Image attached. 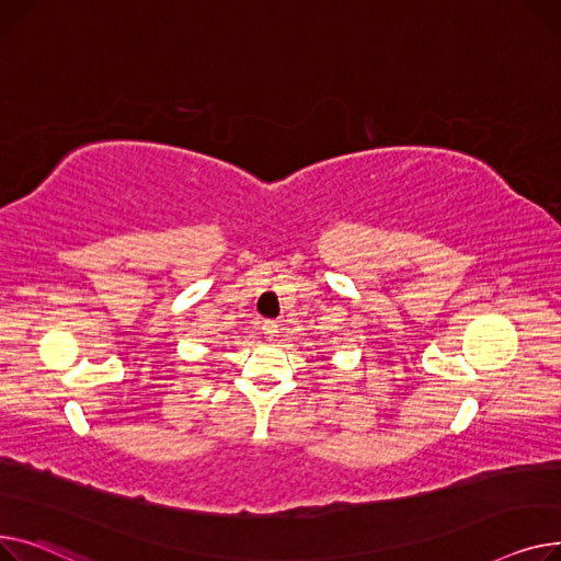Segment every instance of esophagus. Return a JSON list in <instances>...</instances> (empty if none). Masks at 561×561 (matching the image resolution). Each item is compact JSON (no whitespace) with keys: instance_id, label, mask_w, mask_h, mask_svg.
Instances as JSON below:
<instances>
[{"instance_id":"esophagus-1","label":"esophagus","mask_w":561,"mask_h":561,"mask_svg":"<svg viewBox=\"0 0 561 561\" xmlns=\"http://www.w3.org/2000/svg\"><path fill=\"white\" fill-rule=\"evenodd\" d=\"M262 331H265L267 340H276L278 337V321H265V325H262Z\"/></svg>"}]
</instances>
